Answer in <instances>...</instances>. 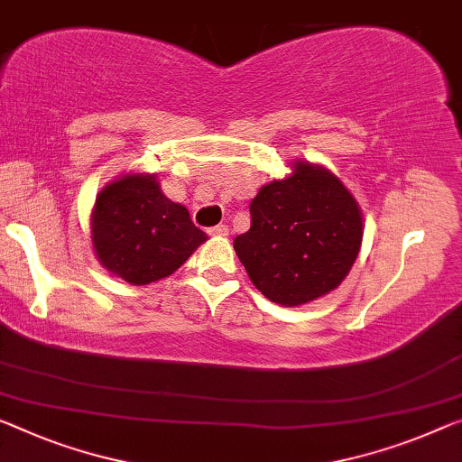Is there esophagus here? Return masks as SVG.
Masks as SVG:
<instances>
[{"instance_id": "34e87169", "label": "esophagus", "mask_w": 462, "mask_h": 462, "mask_svg": "<svg viewBox=\"0 0 462 462\" xmlns=\"http://www.w3.org/2000/svg\"><path fill=\"white\" fill-rule=\"evenodd\" d=\"M208 233H210V236H218V237L229 236V226L221 223V225H217V226H210Z\"/></svg>"}]
</instances>
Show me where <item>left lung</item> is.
Listing matches in <instances>:
<instances>
[{"instance_id": "left-lung-1", "label": "left lung", "mask_w": 462, "mask_h": 462, "mask_svg": "<svg viewBox=\"0 0 462 462\" xmlns=\"http://www.w3.org/2000/svg\"><path fill=\"white\" fill-rule=\"evenodd\" d=\"M252 226L233 245L255 287L281 305L337 289L357 258L364 221L338 177L310 162L258 191Z\"/></svg>"}]
</instances>
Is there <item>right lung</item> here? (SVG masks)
<instances>
[{"label":"right lung","mask_w":462,"mask_h":462,"mask_svg":"<svg viewBox=\"0 0 462 462\" xmlns=\"http://www.w3.org/2000/svg\"><path fill=\"white\" fill-rule=\"evenodd\" d=\"M202 241L207 233L162 196L154 175H125L97 196L92 245L101 264L132 285L165 279Z\"/></svg>","instance_id":"obj_1"}]
</instances>
